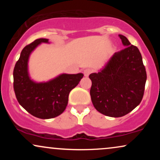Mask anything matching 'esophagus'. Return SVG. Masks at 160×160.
Segmentation results:
<instances>
[{"label": "esophagus", "instance_id": "1", "mask_svg": "<svg viewBox=\"0 0 160 160\" xmlns=\"http://www.w3.org/2000/svg\"><path fill=\"white\" fill-rule=\"evenodd\" d=\"M92 73V70L91 69H89V68H86L83 71V74H84V76L85 77H88L89 74H90Z\"/></svg>", "mask_w": 160, "mask_h": 160}]
</instances>
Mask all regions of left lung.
<instances>
[{"mask_svg": "<svg viewBox=\"0 0 160 160\" xmlns=\"http://www.w3.org/2000/svg\"><path fill=\"white\" fill-rule=\"evenodd\" d=\"M119 37L125 49L115 52L99 72L89 75L93 105L101 113L111 117L126 115L141 103L147 80L139 49L125 36Z\"/></svg>", "mask_w": 160, "mask_h": 160, "instance_id": "1", "label": "left lung"}]
</instances>
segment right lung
Instances as JSON below:
<instances>
[{
    "instance_id": "obj_1",
    "label": "right lung",
    "mask_w": 160,
    "mask_h": 160,
    "mask_svg": "<svg viewBox=\"0 0 160 160\" xmlns=\"http://www.w3.org/2000/svg\"><path fill=\"white\" fill-rule=\"evenodd\" d=\"M41 43H48V39H37L22 50L13 70V89L20 105L29 113L40 119H51L63 113L70 92L83 74H63L47 82L32 81L28 72V61L31 52Z\"/></svg>"
}]
</instances>
